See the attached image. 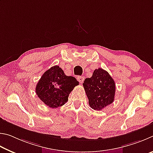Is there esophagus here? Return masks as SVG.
<instances>
[{
  "mask_svg": "<svg viewBox=\"0 0 153 153\" xmlns=\"http://www.w3.org/2000/svg\"><path fill=\"white\" fill-rule=\"evenodd\" d=\"M78 81L80 82V83L81 84H82V82H83V81H84V77L83 76H78Z\"/></svg>",
  "mask_w": 153,
  "mask_h": 153,
  "instance_id": "1",
  "label": "esophagus"
}]
</instances>
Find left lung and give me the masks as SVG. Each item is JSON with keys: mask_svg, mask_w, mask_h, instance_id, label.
I'll list each match as a JSON object with an SVG mask.
<instances>
[{"mask_svg": "<svg viewBox=\"0 0 153 153\" xmlns=\"http://www.w3.org/2000/svg\"><path fill=\"white\" fill-rule=\"evenodd\" d=\"M82 85L89 99V105L95 110L100 111L114 101L116 84L105 70L95 69L92 76L85 79Z\"/></svg>", "mask_w": 153, "mask_h": 153, "instance_id": "left-lung-1", "label": "left lung"}]
</instances>
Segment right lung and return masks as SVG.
Masks as SVG:
<instances>
[{
	"label": "right lung",
	"instance_id": "right-lung-1",
	"mask_svg": "<svg viewBox=\"0 0 153 153\" xmlns=\"http://www.w3.org/2000/svg\"><path fill=\"white\" fill-rule=\"evenodd\" d=\"M79 83L74 77L66 76L59 66H54L42 75L36 93L45 105L56 108L67 102L69 94Z\"/></svg>",
	"mask_w": 153,
	"mask_h": 153
}]
</instances>
